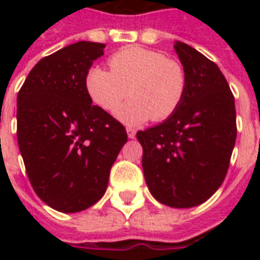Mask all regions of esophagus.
Returning <instances> with one entry per match:
<instances>
[{
	"instance_id": "1",
	"label": "esophagus",
	"mask_w": 260,
	"mask_h": 260,
	"mask_svg": "<svg viewBox=\"0 0 260 260\" xmlns=\"http://www.w3.org/2000/svg\"><path fill=\"white\" fill-rule=\"evenodd\" d=\"M126 134H128V138L134 139L136 136V131L134 128H131V126H126Z\"/></svg>"
}]
</instances>
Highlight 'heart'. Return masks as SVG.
<instances>
[{
	"instance_id": "1",
	"label": "heart",
	"mask_w": 260,
	"mask_h": 260,
	"mask_svg": "<svg viewBox=\"0 0 260 260\" xmlns=\"http://www.w3.org/2000/svg\"><path fill=\"white\" fill-rule=\"evenodd\" d=\"M108 67L110 71L91 67L86 72V93L107 113L115 111L129 93L134 99L117 111V117L126 124L170 118L184 100L185 69L160 51L124 47L108 58Z\"/></svg>"
}]
</instances>
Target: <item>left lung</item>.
I'll list each match as a JSON object with an SVG mask.
<instances>
[{"label": "left lung", "mask_w": 260, "mask_h": 260, "mask_svg": "<svg viewBox=\"0 0 260 260\" xmlns=\"http://www.w3.org/2000/svg\"><path fill=\"white\" fill-rule=\"evenodd\" d=\"M174 48L186 74L178 110L136 134L149 191L171 207L206 202L223 184L237 138L233 91L213 61L182 42Z\"/></svg>", "instance_id": "obj_1"}]
</instances>
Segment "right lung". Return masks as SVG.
<instances>
[{
	"instance_id": "1",
	"label": "right lung",
	"mask_w": 260,
	"mask_h": 260,
	"mask_svg": "<svg viewBox=\"0 0 260 260\" xmlns=\"http://www.w3.org/2000/svg\"><path fill=\"white\" fill-rule=\"evenodd\" d=\"M104 47L78 42L44 57L18 93L16 135L26 174L37 196L58 212H80L100 201L128 141L124 125L86 93V72Z\"/></svg>"
}]
</instances>
